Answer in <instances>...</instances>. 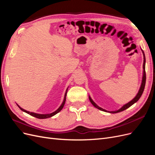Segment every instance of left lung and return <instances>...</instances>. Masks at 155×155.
<instances>
[{"label":"left lung","instance_id":"8db88e82","mask_svg":"<svg viewBox=\"0 0 155 155\" xmlns=\"http://www.w3.org/2000/svg\"><path fill=\"white\" fill-rule=\"evenodd\" d=\"M142 53H143V76H142V83H141V86H140V89L138 91V92L137 93V94L136 95V96L133 98V99L130 101L129 103H127V104H126L125 105H124V106L121 107L120 109L118 110H114V111H109V110H105L104 109H102L101 107L98 106L96 103L94 101L92 98L91 97V96H89V100H90V101L91 102V104L94 106L96 108H97V109H99L100 110H102V111H104V112H109V113H111V114H114V113H118V112H121L123 110H125V109H128L129 107H130L131 105H133L134 104H135L136 102H137L138 101V100L140 98V97H141V96L143 94V92L144 91V88H145V81H146V74H145V54H144V52L141 49Z\"/></svg>","mask_w":155,"mask_h":155}]
</instances>
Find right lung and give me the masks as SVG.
<instances>
[{
  "label": "right lung",
  "instance_id": "right-lung-1",
  "mask_svg": "<svg viewBox=\"0 0 155 155\" xmlns=\"http://www.w3.org/2000/svg\"><path fill=\"white\" fill-rule=\"evenodd\" d=\"M67 91H68V88L67 89L66 91V92H65L64 94V100H63V101L62 103V104L61 105V106L58 108V109L56 110L55 111H54V112H51V113H50V114H37V113H35V112H29V111H27L25 109H23L22 108H21L19 105H18V107L20 108V109L21 110H22L23 112H26V113H28V114L34 116V117H35V118H39V119H45V118H50V117L53 116L54 115H55L56 114H58V112H59L61 110H62V109L63 108L64 105V104H65V101H66V96H67Z\"/></svg>",
  "mask_w": 155,
  "mask_h": 155
}]
</instances>
